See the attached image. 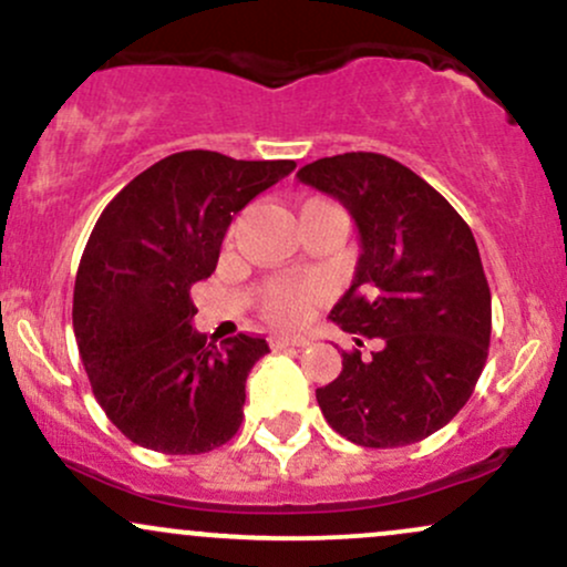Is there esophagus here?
<instances>
[{"label": "esophagus", "mask_w": 567, "mask_h": 567, "mask_svg": "<svg viewBox=\"0 0 567 567\" xmlns=\"http://www.w3.org/2000/svg\"><path fill=\"white\" fill-rule=\"evenodd\" d=\"M306 338H296V336H279V338H271V349H303L306 347Z\"/></svg>", "instance_id": "obj_1"}]
</instances>
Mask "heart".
I'll return each instance as SVG.
<instances>
[{"label": "heart", "instance_id": "obj_1", "mask_svg": "<svg viewBox=\"0 0 567 567\" xmlns=\"http://www.w3.org/2000/svg\"><path fill=\"white\" fill-rule=\"evenodd\" d=\"M324 288L309 279H269L258 288V309L269 322L296 328L315 311V306L322 301Z\"/></svg>", "mask_w": 567, "mask_h": 567}]
</instances>
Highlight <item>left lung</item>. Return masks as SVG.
<instances>
[{"label":"left lung","mask_w":567,"mask_h":567,"mask_svg":"<svg viewBox=\"0 0 567 567\" xmlns=\"http://www.w3.org/2000/svg\"><path fill=\"white\" fill-rule=\"evenodd\" d=\"M341 202L362 252L330 320L375 338L343 351V370L317 389L322 415L362 447L426 440L466 405L487 360L491 288L466 220L437 188L392 157L349 152L298 171Z\"/></svg>","instance_id":"1"}]
</instances>
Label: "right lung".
Returning a JSON list of instances; mask_svg holds the SVG:
<instances>
[{"label": "right lung", "mask_w": 567, "mask_h": 567, "mask_svg": "<svg viewBox=\"0 0 567 567\" xmlns=\"http://www.w3.org/2000/svg\"><path fill=\"white\" fill-rule=\"evenodd\" d=\"M296 171L178 152L135 175L97 218L74 282V336L97 405L135 445L167 455L220 447L243 424L261 336L216 343L192 328L188 290L216 271L231 218Z\"/></svg>", "instance_id": "obj_1"}]
</instances>
